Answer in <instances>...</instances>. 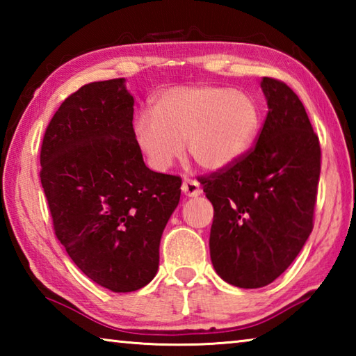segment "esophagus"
Wrapping results in <instances>:
<instances>
[{"label": "esophagus", "instance_id": "1", "mask_svg": "<svg viewBox=\"0 0 356 356\" xmlns=\"http://www.w3.org/2000/svg\"><path fill=\"white\" fill-rule=\"evenodd\" d=\"M182 191H184L185 196L196 197V196L201 195V186H200V184L196 182V180L185 179L184 184H182Z\"/></svg>", "mask_w": 356, "mask_h": 356}]
</instances>
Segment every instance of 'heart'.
Instances as JSON below:
<instances>
[{
    "instance_id": "1",
    "label": "heart",
    "mask_w": 356,
    "mask_h": 356,
    "mask_svg": "<svg viewBox=\"0 0 356 356\" xmlns=\"http://www.w3.org/2000/svg\"><path fill=\"white\" fill-rule=\"evenodd\" d=\"M152 113L136 118L135 136L155 171H166L184 143L204 171H225L250 152L262 127V108L251 94L215 84L168 89L156 95Z\"/></svg>"
}]
</instances>
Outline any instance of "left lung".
<instances>
[{
	"instance_id": "left-lung-1",
	"label": "left lung",
	"mask_w": 356,
	"mask_h": 356,
	"mask_svg": "<svg viewBox=\"0 0 356 356\" xmlns=\"http://www.w3.org/2000/svg\"><path fill=\"white\" fill-rule=\"evenodd\" d=\"M268 113L256 146L225 171L201 177L213 206L210 259L229 284L257 289L284 273L312 231L321 144L298 95L264 76Z\"/></svg>"
}]
</instances>
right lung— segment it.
I'll return each instance as SVG.
<instances>
[{
    "label": "right lung",
    "instance_id": "obj_1",
    "mask_svg": "<svg viewBox=\"0 0 356 356\" xmlns=\"http://www.w3.org/2000/svg\"><path fill=\"white\" fill-rule=\"evenodd\" d=\"M134 105L125 78L84 84L51 118L40 149L58 240L88 278L113 292L154 280L182 185L144 163Z\"/></svg>",
    "mask_w": 356,
    "mask_h": 356
}]
</instances>
